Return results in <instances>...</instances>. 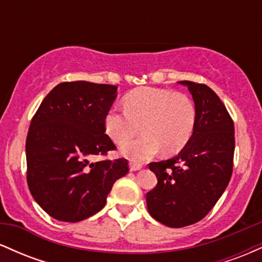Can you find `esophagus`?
<instances>
[{
	"mask_svg": "<svg viewBox=\"0 0 262 262\" xmlns=\"http://www.w3.org/2000/svg\"><path fill=\"white\" fill-rule=\"evenodd\" d=\"M141 167H143V164H140V162H130V171H138L140 170Z\"/></svg>",
	"mask_w": 262,
	"mask_h": 262,
	"instance_id": "esophagus-1",
	"label": "esophagus"
}]
</instances>
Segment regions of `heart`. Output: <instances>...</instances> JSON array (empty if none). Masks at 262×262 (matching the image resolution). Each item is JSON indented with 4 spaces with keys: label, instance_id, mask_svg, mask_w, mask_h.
<instances>
[{
    "label": "heart",
    "instance_id": "1",
    "mask_svg": "<svg viewBox=\"0 0 262 262\" xmlns=\"http://www.w3.org/2000/svg\"><path fill=\"white\" fill-rule=\"evenodd\" d=\"M124 110L111 108L104 116V130L116 144H125L140 131L146 134L125 144L122 154L141 161L158 154H176L187 145L197 124V107L183 92L139 87L127 93Z\"/></svg>",
    "mask_w": 262,
    "mask_h": 262
}]
</instances>
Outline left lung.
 Wrapping results in <instances>:
<instances>
[{
  "mask_svg": "<svg viewBox=\"0 0 262 262\" xmlns=\"http://www.w3.org/2000/svg\"><path fill=\"white\" fill-rule=\"evenodd\" d=\"M186 85L197 107V124L175 158L150 162L158 185L146 193L152 218L170 228L203 219L223 194L233 173L234 122L217 93L204 83Z\"/></svg>",
  "mask_w": 262,
  "mask_h": 262,
  "instance_id": "1",
  "label": "left lung"
}]
</instances>
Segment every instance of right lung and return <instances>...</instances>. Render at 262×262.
Returning a JSON list of instances; mask_svg holds the SVG:
<instances>
[{"label": "right lung", "instance_id": "1", "mask_svg": "<svg viewBox=\"0 0 262 262\" xmlns=\"http://www.w3.org/2000/svg\"><path fill=\"white\" fill-rule=\"evenodd\" d=\"M117 86L87 81L61 82L33 116L26 140L27 182L50 217L83 221L103 208L113 183L127 175V159L91 162L116 145L104 130V116Z\"/></svg>", "mask_w": 262, "mask_h": 262}]
</instances>
